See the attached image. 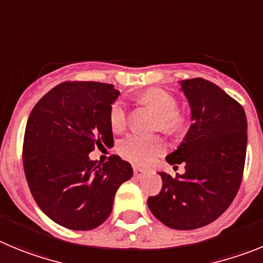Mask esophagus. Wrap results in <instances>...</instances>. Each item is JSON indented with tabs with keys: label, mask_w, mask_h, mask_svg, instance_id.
Segmentation results:
<instances>
[{
	"label": "esophagus",
	"mask_w": 263,
	"mask_h": 263,
	"mask_svg": "<svg viewBox=\"0 0 263 263\" xmlns=\"http://www.w3.org/2000/svg\"><path fill=\"white\" fill-rule=\"evenodd\" d=\"M134 174H135V177H137V178H140V177L145 176L146 170L141 169V167H139V166H134Z\"/></svg>",
	"instance_id": "obj_1"
}]
</instances>
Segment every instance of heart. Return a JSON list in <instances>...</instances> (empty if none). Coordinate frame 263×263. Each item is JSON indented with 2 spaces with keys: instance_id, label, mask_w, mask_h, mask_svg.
I'll list each match as a JSON object with an SVG mask.
<instances>
[{
  "instance_id": "b5f03b06",
  "label": "heart",
  "mask_w": 263,
  "mask_h": 263,
  "mask_svg": "<svg viewBox=\"0 0 263 263\" xmlns=\"http://www.w3.org/2000/svg\"><path fill=\"white\" fill-rule=\"evenodd\" d=\"M141 102L151 106L160 118V128L164 131H176L181 126L177 111L178 103L177 99L162 89H149L140 97ZM111 128L114 131H122L128 120V110L124 101L119 99L112 103L110 108ZM119 152L128 160L136 164H149L151 161L164 151V143L157 137H146L143 135L131 134L124 137L119 143Z\"/></svg>"
}]
</instances>
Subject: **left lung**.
<instances>
[{"label":"left lung","instance_id":"left-lung-1","mask_svg":"<svg viewBox=\"0 0 263 263\" xmlns=\"http://www.w3.org/2000/svg\"><path fill=\"white\" fill-rule=\"evenodd\" d=\"M191 110V126L178 148L166 156L186 172H161L162 189L148 207L161 223L190 231L212 223L240 189L247 156L248 122L242 106L204 79L179 82ZM177 167V166H174Z\"/></svg>","mask_w":263,"mask_h":263}]
</instances>
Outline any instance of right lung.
I'll list each match as a JSON object with an SVG mask.
<instances>
[{
    "instance_id": "add662e5",
    "label": "right lung",
    "mask_w": 263,
    "mask_h": 263,
    "mask_svg": "<svg viewBox=\"0 0 263 263\" xmlns=\"http://www.w3.org/2000/svg\"><path fill=\"white\" fill-rule=\"evenodd\" d=\"M114 85L63 82L48 91L28 117L23 167L40 210L59 226L89 231L110 216L131 164L114 155L101 165L89 153L114 144L110 114L119 96Z\"/></svg>"
}]
</instances>
